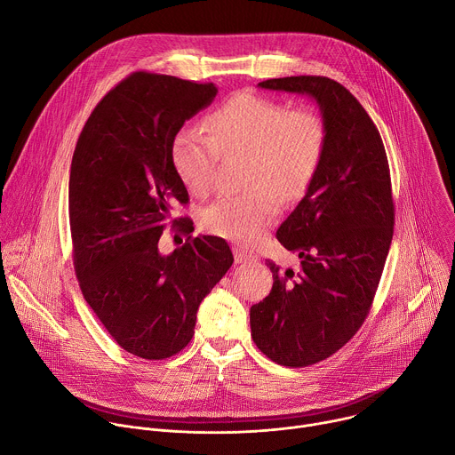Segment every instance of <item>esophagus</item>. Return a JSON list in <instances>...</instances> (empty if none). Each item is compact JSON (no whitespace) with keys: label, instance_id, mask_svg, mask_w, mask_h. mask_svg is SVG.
<instances>
[{"label":"esophagus","instance_id":"1","mask_svg":"<svg viewBox=\"0 0 455 455\" xmlns=\"http://www.w3.org/2000/svg\"><path fill=\"white\" fill-rule=\"evenodd\" d=\"M234 259H235V263H255V261H259V257L255 253H251V251H248L241 246H234Z\"/></svg>","mask_w":455,"mask_h":455}]
</instances>
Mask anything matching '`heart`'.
I'll return each instance as SVG.
<instances>
[{
	"instance_id": "heart-1",
	"label": "heart",
	"mask_w": 455,
	"mask_h": 455,
	"mask_svg": "<svg viewBox=\"0 0 455 455\" xmlns=\"http://www.w3.org/2000/svg\"><path fill=\"white\" fill-rule=\"evenodd\" d=\"M207 132L185 125L171 142V162L194 196H205L212 187L221 155H246L248 187L205 207L200 225L205 232L253 244L275 221L281 200L302 198L313 183L326 149V124L309 108L255 95L235 93L205 118Z\"/></svg>"
}]
</instances>
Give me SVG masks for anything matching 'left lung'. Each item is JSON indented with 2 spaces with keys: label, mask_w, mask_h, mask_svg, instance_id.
Returning a JSON list of instances; mask_svg holds the SVG:
<instances>
[{
  "label": "left lung",
  "mask_w": 455,
  "mask_h": 455,
  "mask_svg": "<svg viewBox=\"0 0 455 455\" xmlns=\"http://www.w3.org/2000/svg\"><path fill=\"white\" fill-rule=\"evenodd\" d=\"M259 88L311 97L326 124L320 169L277 230L300 272L267 261L272 291L250 307L255 346L279 365L306 367L346 346L371 309L393 241L391 172L374 122L340 83L299 76Z\"/></svg>",
  "instance_id": "obj_1"
}]
</instances>
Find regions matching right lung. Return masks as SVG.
Instances as JSON below:
<instances>
[{"label": "right lung", "instance_id": "obj_1", "mask_svg": "<svg viewBox=\"0 0 455 455\" xmlns=\"http://www.w3.org/2000/svg\"><path fill=\"white\" fill-rule=\"evenodd\" d=\"M212 83L135 72L93 109L70 169L68 212L81 291L115 342L164 360L192 339L202 300L232 267L221 237L198 235L158 250L165 221L194 230L172 209L188 192L171 162L185 120L216 97Z\"/></svg>", "mask_w": 455, "mask_h": 455}]
</instances>
